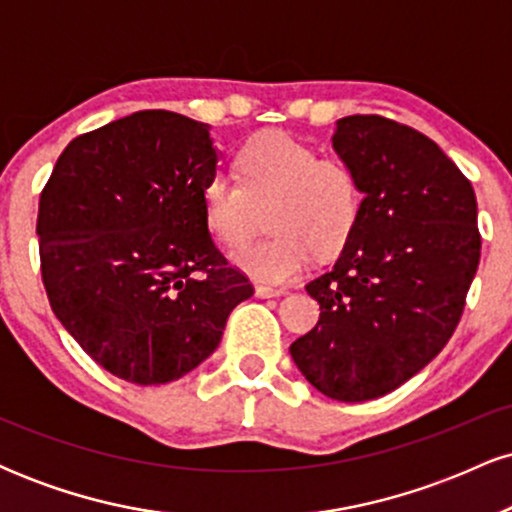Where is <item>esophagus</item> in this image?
I'll return each mask as SVG.
<instances>
[{"instance_id":"34e87169","label":"esophagus","mask_w":512,"mask_h":512,"mask_svg":"<svg viewBox=\"0 0 512 512\" xmlns=\"http://www.w3.org/2000/svg\"><path fill=\"white\" fill-rule=\"evenodd\" d=\"M255 293L262 298H274V296H284L286 289L284 286H269V284H257Z\"/></svg>"}]
</instances>
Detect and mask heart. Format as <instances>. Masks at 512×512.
<instances>
[{
    "label": "heart",
    "instance_id": "b5f03b06",
    "mask_svg": "<svg viewBox=\"0 0 512 512\" xmlns=\"http://www.w3.org/2000/svg\"><path fill=\"white\" fill-rule=\"evenodd\" d=\"M236 178L204 180L202 211L209 231L226 248L248 243L269 216L272 236L231 255L260 281H291L317 257L330 260L354 238L363 214V185L349 163L320 156L284 132H267L236 156Z\"/></svg>",
    "mask_w": 512,
    "mask_h": 512
}]
</instances>
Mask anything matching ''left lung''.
<instances>
[{
  "instance_id": "1",
  "label": "left lung",
  "mask_w": 512,
  "mask_h": 512,
  "mask_svg": "<svg viewBox=\"0 0 512 512\" xmlns=\"http://www.w3.org/2000/svg\"><path fill=\"white\" fill-rule=\"evenodd\" d=\"M334 151L363 185V214L330 272L305 284L320 320L291 344L310 385L366 402L431 363L479 267L472 182L426 134L380 115L337 122Z\"/></svg>"
}]
</instances>
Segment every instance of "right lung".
Instances as JSON below:
<instances>
[{
  "label": "right lung",
  "mask_w": 512,
  "mask_h": 512,
  "mask_svg": "<svg viewBox=\"0 0 512 512\" xmlns=\"http://www.w3.org/2000/svg\"><path fill=\"white\" fill-rule=\"evenodd\" d=\"M204 122L139 110L69 142L40 192V274L52 313L98 366L166 385L221 342L250 298L204 221L216 173Z\"/></svg>",
  "instance_id": "1"
}]
</instances>
